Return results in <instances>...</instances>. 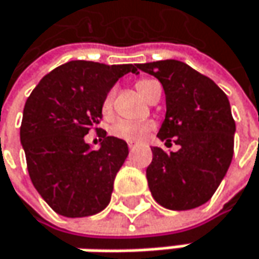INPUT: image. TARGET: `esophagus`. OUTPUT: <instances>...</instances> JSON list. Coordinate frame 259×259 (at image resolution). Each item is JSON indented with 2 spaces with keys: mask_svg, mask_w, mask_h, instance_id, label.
Segmentation results:
<instances>
[{
  "mask_svg": "<svg viewBox=\"0 0 259 259\" xmlns=\"http://www.w3.org/2000/svg\"><path fill=\"white\" fill-rule=\"evenodd\" d=\"M128 147H130V149H134V147H136V143H133V142H128Z\"/></svg>",
  "mask_w": 259,
  "mask_h": 259,
  "instance_id": "esophagus-1",
  "label": "esophagus"
}]
</instances>
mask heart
Instances as JSON below:
<instances>
[{"mask_svg": "<svg viewBox=\"0 0 259 259\" xmlns=\"http://www.w3.org/2000/svg\"><path fill=\"white\" fill-rule=\"evenodd\" d=\"M136 89L145 97L146 100H150L152 95L158 89H161V86L153 79H139L136 81ZM112 109H113V91H110L103 100V113L110 114ZM149 130H150V123H147V122H136V120L120 119V120L113 123L112 134L116 139H120L125 142H139L145 137Z\"/></svg>", "mask_w": 259, "mask_h": 259, "instance_id": "1", "label": "heart"}]
</instances>
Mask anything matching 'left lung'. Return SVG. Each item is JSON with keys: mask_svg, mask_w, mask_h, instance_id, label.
<instances>
[{"mask_svg": "<svg viewBox=\"0 0 259 259\" xmlns=\"http://www.w3.org/2000/svg\"><path fill=\"white\" fill-rule=\"evenodd\" d=\"M165 92L167 113L158 137L178 152L152 149L147 185L158 204L189 210L207 203L225 176L234 153L236 122L225 92L185 62L167 59L137 64Z\"/></svg>", "mask_w": 259, "mask_h": 259, "instance_id": "1", "label": "left lung"}]
</instances>
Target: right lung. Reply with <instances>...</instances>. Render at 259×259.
Returning <instances> with one entry per match:
<instances>
[{
    "label": "right lung",
    "instance_id": "add662e5",
    "mask_svg": "<svg viewBox=\"0 0 259 259\" xmlns=\"http://www.w3.org/2000/svg\"><path fill=\"white\" fill-rule=\"evenodd\" d=\"M133 64L70 61L46 74L28 97L20 142L32 185L49 206L67 218L107 207L113 182L128 156L123 140L98 128L103 100ZM91 129L103 136L97 151L84 143Z\"/></svg>",
    "mask_w": 259,
    "mask_h": 259
}]
</instances>
